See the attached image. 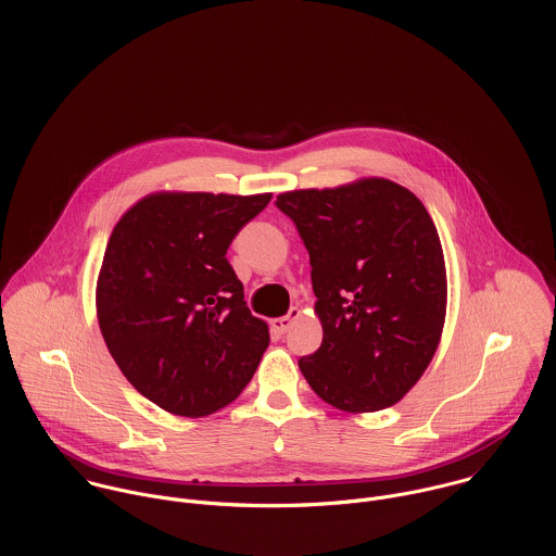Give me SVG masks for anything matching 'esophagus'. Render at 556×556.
Returning <instances> with one entry per match:
<instances>
[{"instance_id": "obj_1", "label": "esophagus", "mask_w": 556, "mask_h": 556, "mask_svg": "<svg viewBox=\"0 0 556 556\" xmlns=\"http://www.w3.org/2000/svg\"><path fill=\"white\" fill-rule=\"evenodd\" d=\"M298 317H300V311H298V308H291L287 317L274 318V320H271V329H274L276 333H285Z\"/></svg>"}]
</instances>
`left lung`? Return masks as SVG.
<instances>
[{
	"instance_id": "left-lung-1",
	"label": "left lung",
	"mask_w": 556,
	"mask_h": 556,
	"mask_svg": "<svg viewBox=\"0 0 556 556\" xmlns=\"http://www.w3.org/2000/svg\"><path fill=\"white\" fill-rule=\"evenodd\" d=\"M311 254L323 342L300 359L317 396L349 413L396 404L441 340L447 278L437 227L390 179L276 199Z\"/></svg>"
}]
</instances>
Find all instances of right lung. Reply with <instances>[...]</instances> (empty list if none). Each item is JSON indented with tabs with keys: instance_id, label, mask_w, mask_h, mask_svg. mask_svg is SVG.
Listing matches in <instances>:
<instances>
[{
	"instance_id": "1",
	"label": "right lung",
	"mask_w": 556,
	"mask_h": 556,
	"mask_svg": "<svg viewBox=\"0 0 556 556\" xmlns=\"http://www.w3.org/2000/svg\"><path fill=\"white\" fill-rule=\"evenodd\" d=\"M269 199L159 192L109 238L96 287L102 338L132 388L173 415L203 417L233 402L269 344L227 258Z\"/></svg>"
}]
</instances>
